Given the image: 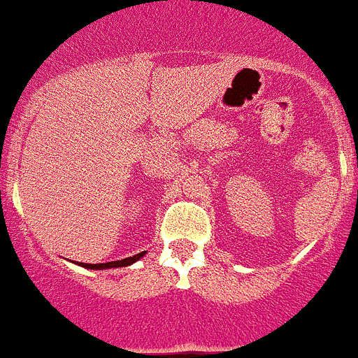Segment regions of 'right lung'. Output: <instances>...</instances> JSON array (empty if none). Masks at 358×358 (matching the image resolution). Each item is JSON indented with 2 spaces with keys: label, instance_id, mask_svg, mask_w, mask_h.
Returning a JSON list of instances; mask_svg holds the SVG:
<instances>
[{
  "label": "right lung",
  "instance_id": "add662e5",
  "mask_svg": "<svg viewBox=\"0 0 358 358\" xmlns=\"http://www.w3.org/2000/svg\"><path fill=\"white\" fill-rule=\"evenodd\" d=\"M146 255V251H141L137 255L128 257V259L123 260H114V262H107V264H80L82 267H87V269H112V267H124V266H131L134 262H137L139 259Z\"/></svg>",
  "mask_w": 358,
  "mask_h": 358
}]
</instances>
